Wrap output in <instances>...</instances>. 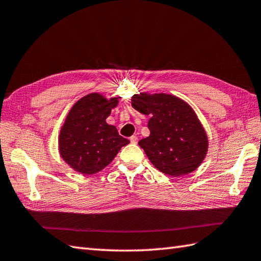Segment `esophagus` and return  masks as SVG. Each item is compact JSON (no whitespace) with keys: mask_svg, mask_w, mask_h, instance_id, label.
I'll return each instance as SVG.
<instances>
[{"mask_svg":"<svg viewBox=\"0 0 261 261\" xmlns=\"http://www.w3.org/2000/svg\"><path fill=\"white\" fill-rule=\"evenodd\" d=\"M130 141H131V143H138V137L137 136H132L131 138H130Z\"/></svg>","mask_w":261,"mask_h":261,"instance_id":"34e87169","label":"esophagus"}]
</instances>
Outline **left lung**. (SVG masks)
Masks as SVG:
<instances>
[{
    "label": "left lung",
    "mask_w": 261,
    "mask_h": 261,
    "mask_svg": "<svg viewBox=\"0 0 261 261\" xmlns=\"http://www.w3.org/2000/svg\"><path fill=\"white\" fill-rule=\"evenodd\" d=\"M133 109L150 116V136L139 141L151 163L161 172L178 177L200 166L208 150L207 135L196 113L171 94L133 95Z\"/></svg>",
    "instance_id": "8db88e82"
}]
</instances>
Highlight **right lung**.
Here are the masks:
<instances>
[{"mask_svg": "<svg viewBox=\"0 0 261 261\" xmlns=\"http://www.w3.org/2000/svg\"><path fill=\"white\" fill-rule=\"evenodd\" d=\"M118 99L98 93L86 95L71 109L61 129L59 149L63 160L83 174H93L110 163L130 141L119 135L107 118Z\"/></svg>", "mask_w": 261, "mask_h": 261, "instance_id": "right-lung-1", "label": "right lung"}]
</instances>
